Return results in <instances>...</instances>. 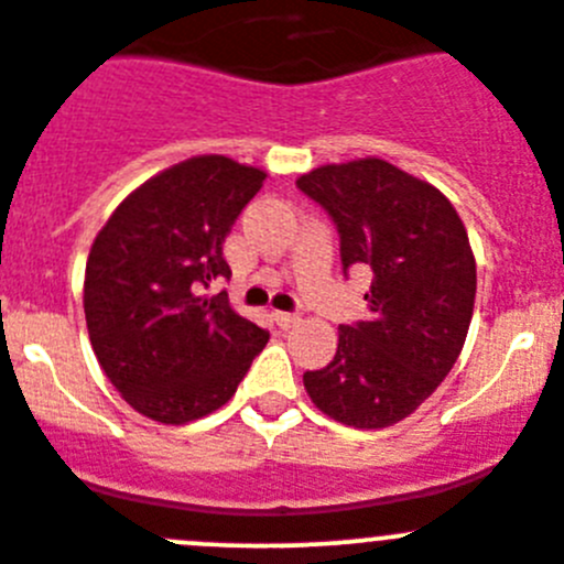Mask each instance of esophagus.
<instances>
[{
	"label": "esophagus",
	"instance_id": "obj_1",
	"mask_svg": "<svg viewBox=\"0 0 564 564\" xmlns=\"http://www.w3.org/2000/svg\"><path fill=\"white\" fill-rule=\"evenodd\" d=\"M272 319H275L278 327H292L294 322H297V314H289V311H275V314H272Z\"/></svg>",
	"mask_w": 564,
	"mask_h": 564
}]
</instances>
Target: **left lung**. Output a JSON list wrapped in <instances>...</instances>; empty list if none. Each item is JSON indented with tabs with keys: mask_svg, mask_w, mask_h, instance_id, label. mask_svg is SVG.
<instances>
[{
	"mask_svg": "<svg viewBox=\"0 0 564 564\" xmlns=\"http://www.w3.org/2000/svg\"><path fill=\"white\" fill-rule=\"evenodd\" d=\"M300 193L338 231L344 275L371 270L369 316L338 327L336 355L305 371L311 402L347 427H391L444 382L466 344L477 264L455 206L382 160L325 165Z\"/></svg>",
	"mask_w": 564,
	"mask_h": 564,
	"instance_id": "1",
	"label": "left lung"
}]
</instances>
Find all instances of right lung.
I'll return each instance as SVG.
<instances>
[{"label": "right lung", "instance_id": "obj_1", "mask_svg": "<svg viewBox=\"0 0 564 564\" xmlns=\"http://www.w3.org/2000/svg\"><path fill=\"white\" fill-rule=\"evenodd\" d=\"M264 171L193 156L134 189L98 231L85 270L93 352L120 397L162 424L223 408L270 333L204 294L231 275L223 242Z\"/></svg>", "mask_w": 564, "mask_h": 564}]
</instances>
